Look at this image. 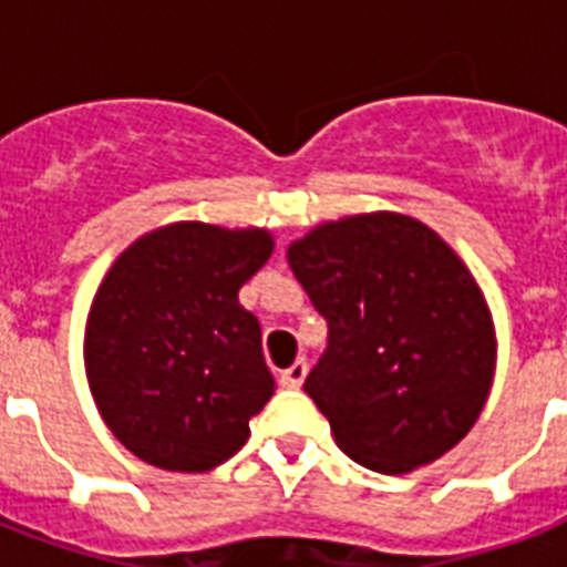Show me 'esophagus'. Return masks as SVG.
<instances>
[{
    "label": "esophagus",
    "mask_w": 567,
    "mask_h": 567,
    "mask_svg": "<svg viewBox=\"0 0 567 567\" xmlns=\"http://www.w3.org/2000/svg\"><path fill=\"white\" fill-rule=\"evenodd\" d=\"M306 377H309V364H306V359H297L288 371H282L279 382L288 388H300L306 382Z\"/></svg>",
    "instance_id": "1"
}]
</instances>
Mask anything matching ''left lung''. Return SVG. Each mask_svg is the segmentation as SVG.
Returning a JSON list of instances; mask_svg holds the SVG:
<instances>
[{
	"instance_id": "left-lung-1",
	"label": "left lung",
	"mask_w": 567,
	"mask_h": 567,
	"mask_svg": "<svg viewBox=\"0 0 567 567\" xmlns=\"http://www.w3.org/2000/svg\"><path fill=\"white\" fill-rule=\"evenodd\" d=\"M329 341L306 379L336 444L379 474L430 465L465 439L494 379V327L462 258L423 223L377 212L288 247Z\"/></svg>"
}]
</instances>
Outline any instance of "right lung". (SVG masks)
<instances>
[{
    "instance_id": "1",
    "label": "right lung",
    "mask_w": 567,
    "mask_h": 567,
    "mask_svg": "<svg viewBox=\"0 0 567 567\" xmlns=\"http://www.w3.org/2000/svg\"><path fill=\"white\" fill-rule=\"evenodd\" d=\"M270 252L265 229L173 223L102 279L84 332L87 382L102 421L146 465L199 474L247 444L274 377L238 291Z\"/></svg>"
}]
</instances>
